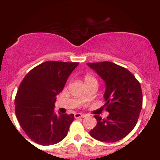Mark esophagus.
Returning a JSON list of instances; mask_svg holds the SVG:
<instances>
[{
  "mask_svg": "<svg viewBox=\"0 0 160 160\" xmlns=\"http://www.w3.org/2000/svg\"><path fill=\"white\" fill-rule=\"evenodd\" d=\"M74 117H75V118H79L86 117V115H85L84 114H81V113H76V114H74Z\"/></svg>",
  "mask_w": 160,
  "mask_h": 160,
  "instance_id": "esophagus-1",
  "label": "esophagus"
}]
</instances>
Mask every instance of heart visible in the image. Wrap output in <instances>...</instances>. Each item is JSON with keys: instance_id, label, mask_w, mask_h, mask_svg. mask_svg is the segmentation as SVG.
I'll return each mask as SVG.
<instances>
[{"instance_id": "heart-1", "label": "heart", "mask_w": 160, "mask_h": 160, "mask_svg": "<svg viewBox=\"0 0 160 160\" xmlns=\"http://www.w3.org/2000/svg\"><path fill=\"white\" fill-rule=\"evenodd\" d=\"M84 80H85V83H87V82L93 81V80H95V78H93V77H91V76H90V75H87L86 77H85ZM96 81H97V80H96Z\"/></svg>"}]
</instances>
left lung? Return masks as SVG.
Instances as JSON below:
<instances>
[{
    "mask_svg": "<svg viewBox=\"0 0 160 160\" xmlns=\"http://www.w3.org/2000/svg\"><path fill=\"white\" fill-rule=\"evenodd\" d=\"M105 83L106 119L94 115L97 125L90 131L95 139L114 142L125 138L135 128L142 107L141 86L127 69L111 62H88Z\"/></svg>",
    "mask_w": 160,
    "mask_h": 160,
    "instance_id": "1",
    "label": "left lung"
}]
</instances>
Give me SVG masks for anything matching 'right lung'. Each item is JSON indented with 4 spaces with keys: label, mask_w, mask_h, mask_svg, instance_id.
<instances>
[{
    "label": "right lung",
    "mask_w": 160,
    "mask_h": 160,
    "mask_svg": "<svg viewBox=\"0 0 160 160\" xmlns=\"http://www.w3.org/2000/svg\"><path fill=\"white\" fill-rule=\"evenodd\" d=\"M78 64L46 61L29 71L21 83L14 100L16 116L35 142L49 146L67 136L74 115L56 114L55 102Z\"/></svg>",
    "instance_id": "obj_1"
}]
</instances>
